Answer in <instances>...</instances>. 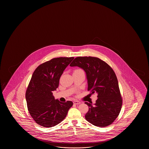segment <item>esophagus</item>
I'll return each instance as SVG.
<instances>
[{"mask_svg":"<svg viewBox=\"0 0 149 149\" xmlns=\"http://www.w3.org/2000/svg\"><path fill=\"white\" fill-rule=\"evenodd\" d=\"M80 103H81L79 101H74L73 102V104H74L78 105L80 104Z\"/></svg>","mask_w":149,"mask_h":149,"instance_id":"1","label":"esophagus"}]
</instances>
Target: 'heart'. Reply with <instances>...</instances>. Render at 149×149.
Wrapping results in <instances>:
<instances>
[{
	"label": "heart",
	"instance_id": "1",
	"mask_svg": "<svg viewBox=\"0 0 149 149\" xmlns=\"http://www.w3.org/2000/svg\"><path fill=\"white\" fill-rule=\"evenodd\" d=\"M76 70H75V71H76Z\"/></svg>",
	"mask_w": 149,
	"mask_h": 149
}]
</instances>
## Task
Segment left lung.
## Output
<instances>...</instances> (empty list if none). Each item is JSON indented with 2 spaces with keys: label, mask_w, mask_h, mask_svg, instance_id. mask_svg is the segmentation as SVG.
<instances>
[{
  "label": "left lung",
  "mask_w": 149,
  "mask_h": 149,
  "mask_svg": "<svg viewBox=\"0 0 149 149\" xmlns=\"http://www.w3.org/2000/svg\"><path fill=\"white\" fill-rule=\"evenodd\" d=\"M70 67H78L85 71L88 91L97 94L94 105L85 102L89 110L85 118L100 127L108 126L117 118L122 106V98L117 78L108 64L97 57H77Z\"/></svg>",
  "instance_id": "8db88e82"
}]
</instances>
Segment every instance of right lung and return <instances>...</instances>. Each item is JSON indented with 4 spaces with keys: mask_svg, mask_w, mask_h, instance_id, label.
<instances>
[{
    "mask_svg": "<svg viewBox=\"0 0 149 149\" xmlns=\"http://www.w3.org/2000/svg\"><path fill=\"white\" fill-rule=\"evenodd\" d=\"M74 57H57L39 65L32 74L26 91L28 111L39 125L52 127L66 117L73 105L72 101L61 102L52 92L58 87L61 76Z\"/></svg>",
    "mask_w": 149,
    "mask_h": 149,
    "instance_id": "right-lung-1",
    "label": "right lung"
}]
</instances>
